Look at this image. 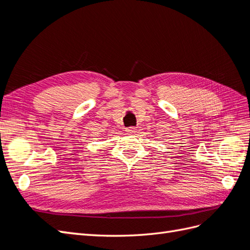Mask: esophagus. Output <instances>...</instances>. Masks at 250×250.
<instances>
[{"instance_id": "34e87169", "label": "esophagus", "mask_w": 250, "mask_h": 250, "mask_svg": "<svg viewBox=\"0 0 250 250\" xmlns=\"http://www.w3.org/2000/svg\"><path fill=\"white\" fill-rule=\"evenodd\" d=\"M135 132H136V127H134V126L126 127V133H129V134H134Z\"/></svg>"}]
</instances>
